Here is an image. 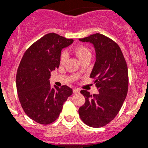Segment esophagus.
I'll return each instance as SVG.
<instances>
[{"mask_svg":"<svg viewBox=\"0 0 148 148\" xmlns=\"http://www.w3.org/2000/svg\"><path fill=\"white\" fill-rule=\"evenodd\" d=\"M73 92L74 94H78V93H79V90L78 88H74L73 89Z\"/></svg>","mask_w":148,"mask_h":148,"instance_id":"obj_1","label":"esophagus"}]
</instances>
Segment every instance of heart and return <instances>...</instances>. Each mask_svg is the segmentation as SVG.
I'll list each match as a JSON object with an SVG mask.
<instances>
[{"instance_id":"heart-1","label":"heart","mask_w":148,"mask_h":148,"mask_svg":"<svg viewBox=\"0 0 148 148\" xmlns=\"http://www.w3.org/2000/svg\"><path fill=\"white\" fill-rule=\"evenodd\" d=\"M74 53L77 56L78 59L82 62L86 59H90L91 57V52L89 50L88 48L85 46H77L74 49ZM67 60V54L66 53L63 52L61 54L60 62L63 64Z\"/></svg>"}]
</instances>
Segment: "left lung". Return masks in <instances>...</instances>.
I'll return each mask as SVG.
<instances>
[{"mask_svg": "<svg viewBox=\"0 0 148 148\" xmlns=\"http://www.w3.org/2000/svg\"><path fill=\"white\" fill-rule=\"evenodd\" d=\"M79 40L90 42L95 49L96 61L90 77L95 79L99 91L91 95L81 90L86 102L79 108V115L90 127H103L115 118L127 96V63L119 46L103 34L97 33Z\"/></svg>", "mask_w": 148, "mask_h": 148, "instance_id": "8db88e82", "label": "left lung"}]
</instances>
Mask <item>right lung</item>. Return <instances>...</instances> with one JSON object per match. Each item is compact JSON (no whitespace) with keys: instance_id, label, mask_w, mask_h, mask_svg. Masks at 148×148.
<instances>
[{"instance_id":"obj_1","label":"right lung","mask_w":148,"mask_h":148,"mask_svg":"<svg viewBox=\"0 0 148 148\" xmlns=\"http://www.w3.org/2000/svg\"><path fill=\"white\" fill-rule=\"evenodd\" d=\"M72 39L49 33L33 43L24 53L16 75L18 98L26 115L41 125L59 117L64 102L72 94L67 86L50 85L51 71L58 69L61 51Z\"/></svg>"}]
</instances>
